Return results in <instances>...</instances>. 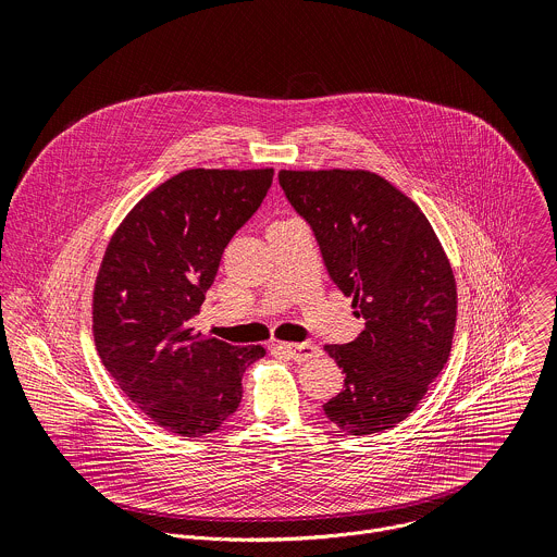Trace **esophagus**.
<instances>
[{"instance_id": "esophagus-1", "label": "esophagus", "mask_w": 557, "mask_h": 557, "mask_svg": "<svg viewBox=\"0 0 557 557\" xmlns=\"http://www.w3.org/2000/svg\"><path fill=\"white\" fill-rule=\"evenodd\" d=\"M277 348L282 352H286L293 361H299V363L310 361V359L322 355L320 346H314V344H277Z\"/></svg>"}]
</instances>
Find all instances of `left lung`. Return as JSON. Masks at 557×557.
Wrapping results in <instances>:
<instances>
[{
    "instance_id": "1",
    "label": "left lung",
    "mask_w": 557,
    "mask_h": 557,
    "mask_svg": "<svg viewBox=\"0 0 557 557\" xmlns=\"http://www.w3.org/2000/svg\"><path fill=\"white\" fill-rule=\"evenodd\" d=\"M280 185L366 320L355 342L324 348L346 374L324 412L355 436L399 425L451 352L458 293L445 249L419 205L379 174L282 170Z\"/></svg>"
}]
</instances>
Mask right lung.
<instances>
[{
	"label": "right lung",
	"mask_w": 557,
	"mask_h": 557,
	"mask_svg": "<svg viewBox=\"0 0 557 557\" xmlns=\"http://www.w3.org/2000/svg\"><path fill=\"white\" fill-rule=\"evenodd\" d=\"M273 170H185L140 198L112 233L92 293L99 357L138 410L178 436H207L243 399L262 346L191 329L224 247L260 207Z\"/></svg>",
	"instance_id": "obj_1"
}]
</instances>
